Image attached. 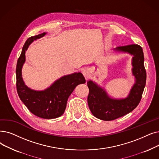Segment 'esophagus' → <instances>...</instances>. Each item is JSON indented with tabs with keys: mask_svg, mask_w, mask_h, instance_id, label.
Here are the masks:
<instances>
[{
	"mask_svg": "<svg viewBox=\"0 0 159 159\" xmlns=\"http://www.w3.org/2000/svg\"><path fill=\"white\" fill-rule=\"evenodd\" d=\"M82 73H83V75H84V76H86V77H87V76H88L89 75V70L88 69H86V68H85L84 70L82 71Z\"/></svg>",
	"mask_w": 159,
	"mask_h": 159,
	"instance_id": "34e87169",
	"label": "esophagus"
}]
</instances>
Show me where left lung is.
Instances as JSON below:
<instances>
[{"label": "left lung", "mask_w": 159, "mask_h": 159, "mask_svg": "<svg viewBox=\"0 0 159 159\" xmlns=\"http://www.w3.org/2000/svg\"><path fill=\"white\" fill-rule=\"evenodd\" d=\"M115 50L133 55V73L136 78V83L127 98L118 100L110 98L104 89L92 80L87 82L89 108L95 117L104 121L114 120L133 111L140 102L146 82L142 48L137 44H132L119 46Z\"/></svg>", "instance_id": "8db88e82"}]
</instances>
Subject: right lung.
Returning <instances> with one entry per match:
<instances>
[{
  "mask_svg": "<svg viewBox=\"0 0 159 159\" xmlns=\"http://www.w3.org/2000/svg\"><path fill=\"white\" fill-rule=\"evenodd\" d=\"M45 34L43 32L26 41L17 63L16 87L20 99L33 114L41 118L54 119L64 114L68 98L75 87L85 83L86 80L81 73H75L61 77L43 91L33 90L25 84L21 69L25 61V52L34 40Z\"/></svg>",
  "mask_w": 159,
  "mask_h": 159,
  "instance_id": "right-lung-1",
  "label": "right lung"
}]
</instances>
